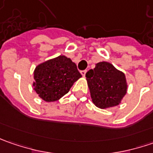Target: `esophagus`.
<instances>
[{"label": "esophagus", "instance_id": "1", "mask_svg": "<svg viewBox=\"0 0 153 153\" xmlns=\"http://www.w3.org/2000/svg\"><path fill=\"white\" fill-rule=\"evenodd\" d=\"M86 72H87V70H85V71H81V74H82V76H85Z\"/></svg>", "mask_w": 153, "mask_h": 153}]
</instances>
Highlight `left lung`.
<instances>
[{"instance_id":"left-lung-1","label":"left lung","mask_w":153,"mask_h":153,"mask_svg":"<svg viewBox=\"0 0 153 153\" xmlns=\"http://www.w3.org/2000/svg\"><path fill=\"white\" fill-rule=\"evenodd\" d=\"M93 103L100 109L118 105L126 94V77L108 62H100L86 73Z\"/></svg>"}]
</instances>
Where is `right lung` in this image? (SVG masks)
<instances>
[{
	"label": "right lung",
	"instance_id": "right-lung-1",
	"mask_svg": "<svg viewBox=\"0 0 153 153\" xmlns=\"http://www.w3.org/2000/svg\"><path fill=\"white\" fill-rule=\"evenodd\" d=\"M82 76L76 65L64 55L38 65L34 71V90L47 102H53L66 94Z\"/></svg>",
	"mask_w": 153,
	"mask_h": 153
}]
</instances>
